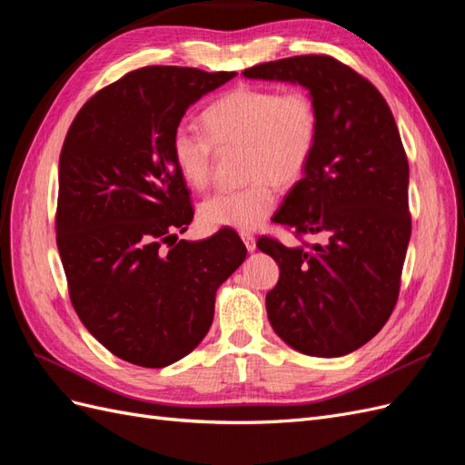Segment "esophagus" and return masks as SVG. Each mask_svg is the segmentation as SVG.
I'll list each match as a JSON object with an SVG mask.
<instances>
[{"label": "esophagus", "instance_id": "obj_1", "mask_svg": "<svg viewBox=\"0 0 465 465\" xmlns=\"http://www.w3.org/2000/svg\"><path fill=\"white\" fill-rule=\"evenodd\" d=\"M242 242H244L248 252H254L256 250V238L252 236V234H242Z\"/></svg>", "mask_w": 465, "mask_h": 465}]
</instances>
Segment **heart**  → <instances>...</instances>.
Instances as JSON below:
<instances>
[{
  "instance_id": "obj_1",
  "label": "heart",
  "mask_w": 465,
  "mask_h": 465,
  "mask_svg": "<svg viewBox=\"0 0 465 465\" xmlns=\"http://www.w3.org/2000/svg\"><path fill=\"white\" fill-rule=\"evenodd\" d=\"M203 128L180 125L173 134V157L180 176L203 190L213 176L215 146L246 145V176L241 190H221L202 203L207 227L252 232L273 213L277 188L299 182L318 143L320 116L312 96L301 89L279 93L263 87H236L203 112Z\"/></svg>"
}]
</instances>
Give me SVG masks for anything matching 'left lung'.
I'll use <instances>...</instances> for the list:
<instances>
[{"mask_svg":"<svg viewBox=\"0 0 465 465\" xmlns=\"http://www.w3.org/2000/svg\"><path fill=\"white\" fill-rule=\"evenodd\" d=\"M242 75L301 85L320 116L312 161L273 219L326 242L304 248L260 238L256 246L279 265L267 318L299 353H353L396 306L411 236L410 164L396 120L372 83L330 55H294Z\"/></svg>","mask_w":465,"mask_h":465,"instance_id":"8db88e82","label":"left lung"}]
</instances>
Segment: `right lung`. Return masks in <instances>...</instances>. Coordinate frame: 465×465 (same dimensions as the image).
I'll return each instance as SVG.
<instances>
[{"label": "right lung", "instance_id": "1", "mask_svg": "<svg viewBox=\"0 0 465 465\" xmlns=\"http://www.w3.org/2000/svg\"><path fill=\"white\" fill-rule=\"evenodd\" d=\"M234 75L142 67L96 93L65 135L55 242L69 297L94 340L137 367L192 353L213 322L217 289L246 258L231 229L175 242L193 209L173 134Z\"/></svg>", "mask_w": 465, "mask_h": 465}]
</instances>
